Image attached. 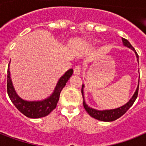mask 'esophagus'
Returning <instances> with one entry per match:
<instances>
[{
    "label": "esophagus",
    "mask_w": 146,
    "mask_h": 146,
    "mask_svg": "<svg viewBox=\"0 0 146 146\" xmlns=\"http://www.w3.org/2000/svg\"><path fill=\"white\" fill-rule=\"evenodd\" d=\"M81 72V66L80 65H77L74 67V74H77V75H79Z\"/></svg>",
    "instance_id": "obj_1"
}]
</instances>
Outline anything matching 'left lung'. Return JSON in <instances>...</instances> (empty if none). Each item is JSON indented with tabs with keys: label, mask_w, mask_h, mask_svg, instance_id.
Instances as JSON below:
<instances>
[{
	"label": "left lung",
	"mask_w": 146,
	"mask_h": 146,
	"mask_svg": "<svg viewBox=\"0 0 146 146\" xmlns=\"http://www.w3.org/2000/svg\"><path fill=\"white\" fill-rule=\"evenodd\" d=\"M122 42H123V44L125 47H129V48L131 49V50H133L134 52H135V55H136L137 57V62H138L139 64L138 55H137V53L136 52V51H135V50L134 49V47H132L131 44L129 43V42L128 40H126V38H122ZM83 88H84V85H82L81 92H82V98H83V106H84V108L86 109V112H87L91 117L95 118V119L99 120V121H102L110 122V121H115V120L119 118L120 117L122 116L123 114H125V113L132 106V104H134V102H135V100H136L137 97V95H138L139 83L138 86H137V88L136 89V91H135V94H134V95L132 96V97L130 99L129 101L126 103V104H124L123 106L120 107V108H115V109L104 110H98L94 109V108H90V107L88 106V104H86L84 99Z\"/></svg>",
	"instance_id": "8db88e82"
}]
</instances>
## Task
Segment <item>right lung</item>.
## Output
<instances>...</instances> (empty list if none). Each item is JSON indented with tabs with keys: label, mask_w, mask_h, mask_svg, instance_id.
I'll use <instances>...</instances> for the list:
<instances>
[{
	"label": "right lung",
	"mask_w": 146,
	"mask_h": 146,
	"mask_svg": "<svg viewBox=\"0 0 146 146\" xmlns=\"http://www.w3.org/2000/svg\"><path fill=\"white\" fill-rule=\"evenodd\" d=\"M9 64L7 71V93L11 102L15 104L19 111L25 116L31 118H39L47 116L56 108L59 100L62 89L66 86L71 76L73 74V69H70L58 80L56 87L48 98L42 101H26L21 99L17 94L11 80Z\"/></svg>",
	"instance_id": "obj_1"
}]
</instances>
